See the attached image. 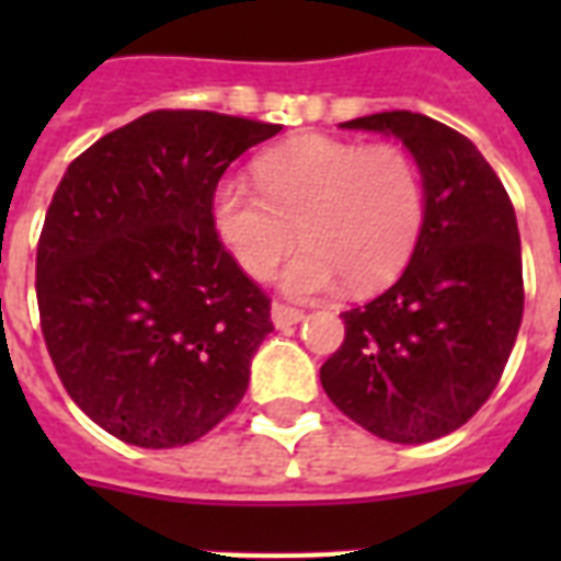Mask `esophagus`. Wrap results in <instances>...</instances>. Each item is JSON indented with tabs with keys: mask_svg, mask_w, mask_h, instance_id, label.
<instances>
[{
	"mask_svg": "<svg viewBox=\"0 0 561 561\" xmlns=\"http://www.w3.org/2000/svg\"><path fill=\"white\" fill-rule=\"evenodd\" d=\"M271 320L276 329H288V325H297L306 320V314L299 311V308H290V306H282V302H273L271 308Z\"/></svg>",
	"mask_w": 561,
	"mask_h": 561,
	"instance_id": "esophagus-1",
	"label": "esophagus"
}]
</instances>
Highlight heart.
I'll list each match as a JSON object with an SVG mask.
<instances>
[{
	"label": "heart",
	"instance_id": "b5f03b06",
	"mask_svg": "<svg viewBox=\"0 0 561 561\" xmlns=\"http://www.w3.org/2000/svg\"><path fill=\"white\" fill-rule=\"evenodd\" d=\"M255 186L236 180L211 194V227L241 271L271 279L299 241L279 285L288 297H320L350 282L378 288L408 264L425 220L416 162L396 145L297 136L264 151Z\"/></svg>",
	"mask_w": 561,
	"mask_h": 561
}]
</instances>
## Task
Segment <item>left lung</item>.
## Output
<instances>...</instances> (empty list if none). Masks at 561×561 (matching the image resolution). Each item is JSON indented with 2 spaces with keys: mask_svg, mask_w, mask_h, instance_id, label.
Returning a JSON list of instances; mask_svg holds the SVG:
<instances>
[{
  "mask_svg": "<svg viewBox=\"0 0 561 561\" xmlns=\"http://www.w3.org/2000/svg\"><path fill=\"white\" fill-rule=\"evenodd\" d=\"M396 136L416 162L425 220L381 297L343 311L346 341L320 367L325 396L387 443L466 425L501 381L524 314L522 238L504 183L462 134L410 110L343 122Z\"/></svg>",
  "mask_w": 561,
  "mask_h": 561,
  "instance_id": "obj_1",
  "label": "left lung"
}]
</instances>
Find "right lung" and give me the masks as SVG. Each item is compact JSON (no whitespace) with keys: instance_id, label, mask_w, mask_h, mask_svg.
I'll list each match as a JSON object with an SVG mask.
<instances>
[{"instance_id":"obj_1","label":"right lung","mask_w":561,"mask_h":561,"mask_svg":"<svg viewBox=\"0 0 561 561\" xmlns=\"http://www.w3.org/2000/svg\"><path fill=\"white\" fill-rule=\"evenodd\" d=\"M279 125L157 110L66 169L37 247L43 337L66 392L122 443L178 448L244 399L271 302L211 227V194Z\"/></svg>"}]
</instances>
